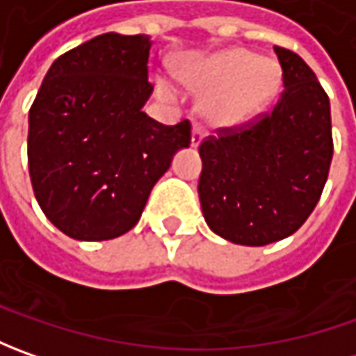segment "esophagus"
I'll return each instance as SVG.
<instances>
[{"instance_id":"34e87169","label":"esophagus","mask_w":356,"mask_h":356,"mask_svg":"<svg viewBox=\"0 0 356 356\" xmlns=\"http://www.w3.org/2000/svg\"><path fill=\"white\" fill-rule=\"evenodd\" d=\"M202 138H204V132H202V129H200V127H194V129H192V146L196 148V146L202 143Z\"/></svg>"}]
</instances>
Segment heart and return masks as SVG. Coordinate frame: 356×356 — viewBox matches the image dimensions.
I'll return each instance as SVG.
<instances>
[{
    "label": "heart",
    "mask_w": 356,
    "mask_h": 356,
    "mask_svg": "<svg viewBox=\"0 0 356 356\" xmlns=\"http://www.w3.org/2000/svg\"><path fill=\"white\" fill-rule=\"evenodd\" d=\"M178 75L188 87L208 90L202 115L216 127H236L257 117L280 89V69L243 49H229L196 65H184ZM170 97V89L162 87Z\"/></svg>",
    "instance_id": "b5f03b06"
}]
</instances>
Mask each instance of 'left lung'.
Here are the masks:
<instances>
[{
  "instance_id": "obj_1",
  "label": "left lung",
  "mask_w": 356,
  "mask_h": 356,
  "mask_svg": "<svg viewBox=\"0 0 356 356\" xmlns=\"http://www.w3.org/2000/svg\"><path fill=\"white\" fill-rule=\"evenodd\" d=\"M273 49L285 87L273 111L218 129L198 148L206 224L239 245H267L303 226L321 198L333 158L327 92L297 53Z\"/></svg>"
}]
</instances>
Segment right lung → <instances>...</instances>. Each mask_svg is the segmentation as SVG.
I'll list each match as a JSON object with an SVG mask.
<instances>
[{"label":"right lung","instance_id":"add662e5","mask_svg":"<svg viewBox=\"0 0 356 356\" xmlns=\"http://www.w3.org/2000/svg\"><path fill=\"white\" fill-rule=\"evenodd\" d=\"M150 45L148 35H97L51 65L31 104L35 198L69 238L132 229L172 156L190 146V120L166 127L143 113Z\"/></svg>","mask_w":356,"mask_h":356}]
</instances>
